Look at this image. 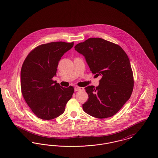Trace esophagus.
<instances>
[{
	"instance_id": "34e87169",
	"label": "esophagus",
	"mask_w": 158,
	"mask_h": 158,
	"mask_svg": "<svg viewBox=\"0 0 158 158\" xmlns=\"http://www.w3.org/2000/svg\"><path fill=\"white\" fill-rule=\"evenodd\" d=\"M83 88L81 87H79V86H75V91H79V90H83Z\"/></svg>"
}]
</instances>
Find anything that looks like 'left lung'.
<instances>
[{
    "mask_svg": "<svg viewBox=\"0 0 158 158\" xmlns=\"http://www.w3.org/2000/svg\"><path fill=\"white\" fill-rule=\"evenodd\" d=\"M76 51L85 57L90 70L101 79L97 87L85 89L88 100L83 111L98 118L112 117L130 98L134 81L127 55L120 46L101 38H90L76 44Z\"/></svg>",
    "mask_w": 158,
    "mask_h": 158,
    "instance_id": "1",
    "label": "left lung"
}]
</instances>
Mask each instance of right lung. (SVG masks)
<instances>
[{
    "label": "right lung",
    "mask_w": 158,
    "mask_h": 158,
    "mask_svg": "<svg viewBox=\"0 0 158 158\" xmlns=\"http://www.w3.org/2000/svg\"><path fill=\"white\" fill-rule=\"evenodd\" d=\"M74 43L52 42L39 45L27 56L21 71L23 97L32 111L43 120H52L64 113L74 92L52 80L59 62Z\"/></svg>",
    "instance_id": "obj_1"
}]
</instances>
